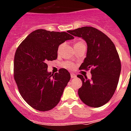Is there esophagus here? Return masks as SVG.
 Returning a JSON list of instances; mask_svg holds the SVG:
<instances>
[{
  "label": "esophagus",
  "mask_w": 131,
  "mask_h": 131,
  "mask_svg": "<svg viewBox=\"0 0 131 131\" xmlns=\"http://www.w3.org/2000/svg\"><path fill=\"white\" fill-rule=\"evenodd\" d=\"M70 75H71V78H73L76 77V75H75V73H71V74H70Z\"/></svg>",
  "instance_id": "obj_1"
}]
</instances>
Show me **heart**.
Wrapping results in <instances>:
<instances>
[{"mask_svg":"<svg viewBox=\"0 0 131 131\" xmlns=\"http://www.w3.org/2000/svg\"><path fill=\"white\" fill-rule=\"evenodd\" d=\"M79 44H84V43L82 41H78V42H76V43H75V45H79ZM63 46V44H62V45H59V47H58V53H60V51H61V49H62ZM64 65L67 67V68H73V64L72 63H70V62H66V63H64Z\"/></svg>","mask_w":131,"mask_h":131,"instance_id":"1","label":"heart"}]
</instances>
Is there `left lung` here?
<instances>
[{"label":"left lung","mask_w":131,"mask_h":131,"mask_svg":"<svg viewBox=\"0 0 131 131\" xmlns=\"http://www.w3.org/2000/svg\"><path fill=\"white\" fill-rule=\"evenodd\" d=\"M69 33L87 43L86 57L80 69L92 68L91 79L77 75L82 82L79 96L89 106H102L111 100L118 83L121 64L116 47L108 37L92 27H83Z\"/></svg>","instance_id":"8db88e82"}]
</instances>
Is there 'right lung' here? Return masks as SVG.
Listing matches in <instances>:
<instances>
[{
  "mask_svg": "<svg viewBox=\"0 0 131 131\" xmlns=\"http://www.w3.org/2000/svg\"><path fill=\"white\" fill-rule=\"evenodd\" d=\"M68 33L37 29L30 33L16 51L14 78L25 101L37 111L53 108L70 80L67 70L62 68L53 74L47 71V64L57 59L59 45L74 38Z\"/></svg>",
  "mask_w": 131,
  "mask_h": 131,
  "instance_id": "1",
  "label": "right lung"
}]
</instances>
